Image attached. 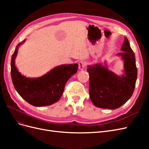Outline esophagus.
I'll return each mask as SVG.
<instances>
[{
    "mask_svg": "<svg viewBox=\"0 0 149 149\" xmlns=\"http://www.w3.org/2000/svg\"><path fill=\"white\" fill-rule=\"evenodd\" d=\"M78 65H79V69L80 70H83L84 69L86 65V63L85 61H81L79 63Z\"/></svg>",
    "mask_w": 149,
    "mask_h": 149,
    "instance_id": "1",
    "label": "esophagus"
}]
</instances>
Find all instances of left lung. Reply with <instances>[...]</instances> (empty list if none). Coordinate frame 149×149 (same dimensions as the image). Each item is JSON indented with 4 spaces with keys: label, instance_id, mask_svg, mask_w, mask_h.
Segmentation results:
<instances>
[{
    "label": "left lung",
    "instance_id": "obj_1",
    "mask_svg": "<svg viewBox=\"0 0 149 149\" xmlns=\"http://www.w3.org/2000/svg\"><path fill=\"white\" fill-rule=\"evenodd\" d=\"M121 50L123 52L118 55L124 61L123 74L118 75L109 70L106 63L88 66L89 97L96 107L116 109L124 104L132 95L137 69L135 54L126 37Z\"/></svg>",
    "mask_w": 149,
    "mask_h": 149
}]
</instances>
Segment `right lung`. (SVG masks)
Listing matches in <instances>:
<instances>
[{
	"instance_id": "1",
	"label": "right lung",
	"mask_w": 149,
	"mask_h": 149,
	"mask_svg": "<svg viewBox=\"0 0 149 149\" xmlns=\"http://www.w3.org/2000/svg\"><path fill=\"white\" fill-rule=\"evenodd\" d=\"M25 41L17 45L12 56L10 73L13 84L19 95L30 104L36 107L52 105L60 99L66 82L77 73L78 65H61L40 77H26L17 70L15 63L18 49Z\"/></svg>"
}]
</instances>
